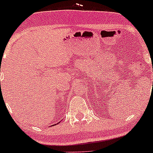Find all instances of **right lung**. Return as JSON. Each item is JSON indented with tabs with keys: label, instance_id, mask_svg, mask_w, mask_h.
Here are the masks:
<instances>
[{
	"label": "right lung",
	"instance_id": "right-lung-1",
	"mask_svg": "<svg viewBox=\"0 0 153 153\" xmlns=\"http://www.w3.org/2000/svg\"><path fill=\"white\" fill-rule=\"evenodd\" d=\"M58 123H59V122H58Z\"/></svg>",
	"mask_w": 153,
	"mask_h": 153
}]
</instances>
